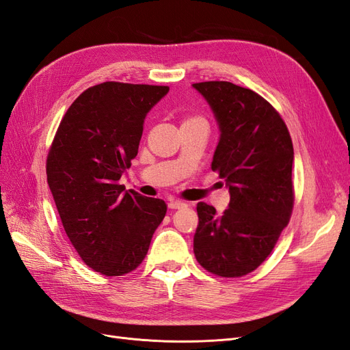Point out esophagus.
Returning <instances> with one entry per match:
<instances>
[{
	"label": "esophagus",
	"instance_id": "obj_1",
	"mask_svg": "<svg viewBox=\"0 0 350 350\" xmlns=\"http://www.w3.org/2000/svg\"><path fill=\"white\" fill-rule=\"evenodd\" d=\"M187 204L185 203H183L181 200H171L169 201V207L171 208H174V210H176V208H183V207H185Z\"/></svg>",
	"mask_w": 350,
	"mask_h": 350
}]
</instances>
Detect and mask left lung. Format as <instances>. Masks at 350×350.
Masks as SVG:
<instances>
[{"mask_svg": "<svg viewBox=\"0 0 350 350\" xmlns=\"http://www.w3.org/2000/svg\"><path fill=\"white\" fill-rule=\"evenodd\" d=\"M193 86L213 109L220 140L211 169L225 178L230 201L221 216L197 204L194 256L220 278H242L266 260L293 210V146L280 113L251 89L229 81Z\"/></svg>", "mask_w": 350, "mask_h": 350, "instance_id": "1", "label": "left lung"}]
</instances>
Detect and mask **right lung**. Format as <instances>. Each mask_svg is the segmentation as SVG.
<instances>
[{
    "instance_id": "1",
    "label": "right lung",
    "mask_w": 350,
    "mask_h": 350,
    "mask_svg": "<svg viewBox=\"0 0 350 350\" xmlns=\"http://www.w3.org/2000/svg\"><path fill=\"white\" fill-rule=\"evenodd\" d=\"M167 86L105 81L62 116L46 157V179L62 228L86 266L124 276L144 260L167 206L125 191L120 178L139 153L146 113Z\"/></svg>"
}]
</instances>
